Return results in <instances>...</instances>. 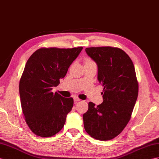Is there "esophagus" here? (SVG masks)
<instances>
[{"instance_id": "obj_1", "label": "esophagus", "mask_w": 159, "mask_h": 159, "mask_svg": "<svg viewBox=\"0 0 159 159\" xmlns=\"http://www.w3.org/2000/svg\"><path fill=\"white\" fill-rule=\"evenodd\" d=\"M74 101H75V102H78V101H80V99L78 97H74Z\"/></svg>"}]
</instances>
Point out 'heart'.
Listing matches in <instances>:
<instances>
[{
  "label": "heart",
  "mask_w": 159,
  "mask_h": 159,
  "mask_svg": "<svg viewBox=\"0 0 159 159\" xmlns=\"http://www.w3.org/2000/svg\"><path fill=\"white\" fill-rule=\"evenodd\" d=\"M87 61H91V60H87Z\"/></svg>",
  "instance_id": "1"
}]
</instances>
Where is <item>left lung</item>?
<instances>
[{"label":"left lung","instance_id":"obj_1","mask_svg":"<svg viewBox=\"0 0 159 159\" xmlns=\"http://www.w3.org/2000/svg\"><path fill=\"white\" fill-rule=\"evenodd\" d=\"M97 63L99 82L103 87V103H89L83 114L84 127L92 138L109 140L123 131L131 117L138 94V83L132 60L120 48L85 49Z\"/></svg>","mask_w":159,"mask_h":159}]
</instances>
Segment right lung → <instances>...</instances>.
<instances>
[{
	"label": "right lung",
	"mask_w": 159,
	"mask_h": 159,
	"mask_svg": "<svg viewBox=\"0 0 159 159\" xmlns=\"http://www.w3.org/2000/svg\"><path fill=\"white\" fill-rule=\"evenodd\" d=\"M82 50L40 48L28 59L19 81V95L26 123L37 136L51 137L62 129L74 101L52 90Z\"/></svg>",
	"instance_id": "1"
}]
</instances>
